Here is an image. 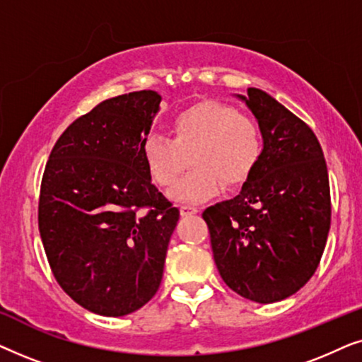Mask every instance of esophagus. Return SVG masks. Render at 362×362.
Instances as JSON below:
<instances>
[{
  "instance_id": "esophagus-1",
  "label": "esophagus",
  "mask_w": 362,
  "mask_h": 362,
  "mask_svg": "<svg viewBox=\"0 0 362 362\" xmlns=\"http://www.w3.org/2000/svg\"><path fill=\"white\" fill-rule=\"evenodd\" d=\"M180 212H181L182 217H186V216H194L199 211H197V207H194V206H181Z\"/></svg>"
}]
</instances>
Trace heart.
Wrapping results in <instances>:
<instances>
[{
  "instance_id": "b5f03b06",
  "label": "heart",
  "mask_w": 362,
  "mask_h": 362,
  "mask_svg": "<svg viewBox=\"0 0 362 362\" xmlns=\"http://www.w3.org/2000/svg\"><path fill=\"white\" fill-rule=\"evenodd\" d=\"M173 140L148 133L140 151L151 180L161 187L173 186L192 156L195 170L173 187L176 202L199 204L224 187L249 180L264 153L262 130L250 117L222 102H204L181 112L171 125Z\"/></svg>"
}]
</instances>
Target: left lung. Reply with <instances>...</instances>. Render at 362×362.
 <instances>
[{
  "instance_id": "1",
  "label": "left lung",
  "mask_w": 362,
  "mask_h": 362,
  "mask_svg": "<svg viewBox=\"0 0 362 362\" xmlns=\"http://www.w3.org/2000/svg\"><path fill=\"white\" fill-rule=\"evenodd\" d=\"M235 97L264 136L262 160L234 199L202 212L217 270L255 303L296 293L318 269L331 224L326 161L311 128L260 88Z\"/></svg>"
}]
</instances>
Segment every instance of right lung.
<instances>
[{"label": "right lung", "instance_id": "obj_1", "mask_svg": "<svg viewBox=\"0 0 362 362\" xmlns=\"http://www.w3.org/2000/svg\"><path fill=\"white\" fill-rule=\"evenodd\" d=\"M160 102L155 90L100 102L67 127L44 170L39 232L49 265L92 313H133L160 288L180 219L140 151Z\"/></svg>", "mask_w": 362, "mask_h": 362}]
</instances>
